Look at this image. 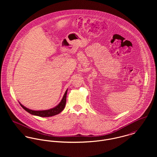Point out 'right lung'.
Returning a JSON list of instances; mask_svg holds the SVG:
<instances>
[{"label":"right lung","instance_id":"1","mask_svg":"<svg viewBox=\"0 0 157 157\" xmlns=\"http://www.w3.org/2000/svg\"><path fill=\"white\" fill-rule=\"evenodd\" d=\"M67 90H66L61 101L60 102V103L56 106V107L48 109V110H44V111H34V110H31L27 108H26L25 106H23L19 102L21 106L26 111V112L34 115H37V116H39V117H51V116H54L56 115L59 114V113L62 112L66 105V102H67Z\"/></svg>","mask_w":157,"mask_h":157}]
</instances>
